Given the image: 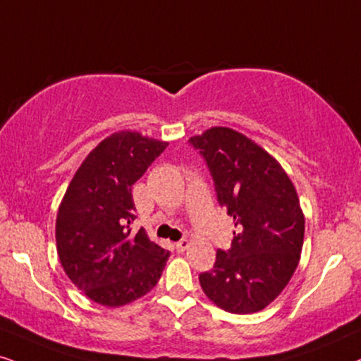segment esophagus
Returning a JSON list of instances; mask_svg holds the SVG:
<instances>
[{
    "mask_svg": "<svg viewBox=\"0 0 361 361\" xmlns=\"http://www.w3.org/2000/svg\"><path fill=\"white\" fill-rule=\"evenodd\" d=\"M188 246H190V241L188 240H180V241H176V243H175L176 252H185V250L188 248Z\"/></svg>",
    "mask_w": 361,
    "mask_h": 361,
    "instance_id": "obj_1",
    "label": "esophagus"
}]
</instances>
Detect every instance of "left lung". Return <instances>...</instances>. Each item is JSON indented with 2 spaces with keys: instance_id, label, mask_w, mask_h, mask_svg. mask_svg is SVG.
<instances>
[{
  "instance_id": "obj_1",
  "label": "left lung",
  "mask_w": 361,
  "mask_h": 361,
  "mask_svg": "<svg viewBox=\"0 0 361 361\" xmlns=\"http://www.w3.org/2000/svg\"><path fill=\"white\" fill-rule=\"evenodd\" d=\"M236 231L200 285L230 313L262 312L288 285L303 248L305 214L290 176L267 149L226 126L191 136Z\"/></svg>"
}]
</instances>
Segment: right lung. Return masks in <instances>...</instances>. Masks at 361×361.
<instances>
[{
	"mask_svg": "<svg viewBox=\"0 0 361 361\" xmlns=\"http://www.w3.org/2000/svg\"><path fill=\"white\" fill-rule=\"evenodd\" d=\"M166 141L123 130L91 149L56 216V250L68 278L103 307H123L157 285L170 252L147 230L131 231V186L165 152Z\"/></svg>",
	"mask_w": 361,
	"mask_h": 361,
	"instance_id": "add662e5",
	"label": "right lung"
}]
</instances>
